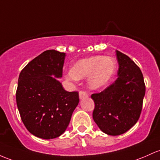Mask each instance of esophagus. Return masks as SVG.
Returning <instances> with one entry per match:
<instances>
[{
	"mask_svg": "<svg viewBox=\"0 0 160 160\" xmlns=\"http://www.w3.org/2000/svg\"><path fill=\"white\" fill-rule=\"evenodd\" d=\"M79 97H80V99H83L84 98H87V94L85 92H83V91H80V92H79Z\"/></svg>",
	"mask_w": 160,
	"mask_h": 160,
	"instance_id": "esophagus-1",
	"label": "esophagus"
}]
</instances>
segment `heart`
<instances>
[{
	"label": "heart",
	"instance_id": "1",
	"mask_svg": "<svg viewBox=\"0 0 160 160\" xmlns=\"http://www.w3.org/2000/svg\"><path fill=\"white\" fill-rule=\"evenodd\" d=\"M115 71L116 64L113 58L106 56H94L75 62L66 78L75 80L89 77V88L97 90L111 82Z\"/></svg>",
	"mask_w": 160,
	"mask_h": 160
}]
</instances>
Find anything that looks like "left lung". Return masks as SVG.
<instances>
[{"instance_id":"8db88e82","label":"left lung","mask_w":160,"mask_h":160,"mask_svg":"<svg viewBox=\"0 0 160 160\" xmlns=\"http://www.w3.org/2000/svg\"><path fill=\"white\" fill-rule=\"evenodd\" d=\"M118 79L99 93L91 96L95 102L94 122L102 132L117 136L127 132L139 119L146 87L140 69L116 50Z\"/></svg>"}]
</instances>
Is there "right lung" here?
I'll return each mask as SVG.
<instances>
[{
  "instance_id": "1",
  "label": "right lung",
  "mask_w": 160,
  "mask_h": 160,
  "mask_svg": "<svg viewBox=\"0 0 160 160\" xmlns=\"http://www.w3.org/2000/svg\"><path fill=\"white\" fill-rule=\"evenodd\" d=\"M66 54L47 50L20 72L16 99L26 129L37 138L49 140L66 131L79 103L77 92L64 90L62 77Z\"/></svg>"
}]
</instances>
